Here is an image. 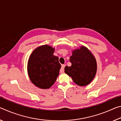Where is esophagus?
<instances>
[{"label":"esophagus","instance_id":"esophagus-1","mask_svg":"<svg viewBox=\"0 0 121 121\" xmlns=\"http://www.w3.org/2000/svg\"><path fill=\"white\" fill-rule=\"evenodd\" d=\"M65 66V65H62V66H61V68L60 69V70L61 73H63V72H64Z\"/></svg>","mask_w":121,"mask_h":121}]
</instances>
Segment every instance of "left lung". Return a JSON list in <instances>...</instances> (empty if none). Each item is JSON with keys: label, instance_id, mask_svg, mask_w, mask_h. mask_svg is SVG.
Here are the masks:
<instances>
[{"label": "left lung", "instance_id": "8db88e82", "mask_svg": "<svg viewBox=\"0 0 121 121\" xmlns=\"http://www.w3.org/2000/svg\"><path fill=\"white\" fill-rule=\"evenodd\" d=\"M69 61L71 65L65 67V73L72 78L73 82L82 86L93 80L97 72V62L86 48L81 46L73 50Z\"/></svg>", "mask_w": 121, "mask_h": 121}]
</instances>
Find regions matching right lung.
Instances as JSON below:
<instances>
[{
    "label": "right lung",
    "mask_w": 121,
    "mask_h": 121,
    "mask_svg": "<svg viewBox=\"0 0 121 121\" xmlns=\"http://www.w3.org/2000/svg\"><path fill=\"white\" fill-rule=\"evenodd\" d=\"M54 52V48L45 45L36 48L29 59V76L31 82L41 89L52 86L59 74L61 65Z\"/></svg>",
    "instance_id": "obj_1"
}]
</instances>
